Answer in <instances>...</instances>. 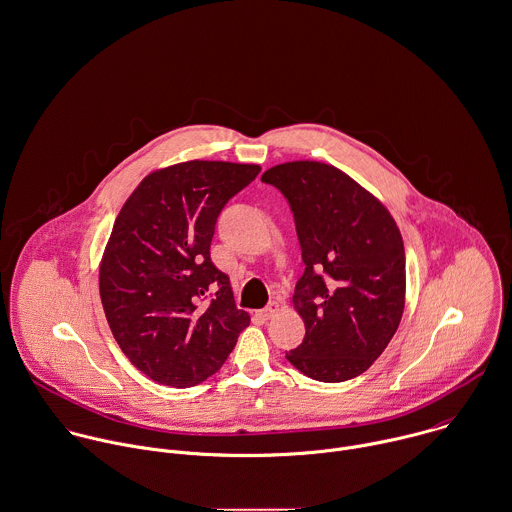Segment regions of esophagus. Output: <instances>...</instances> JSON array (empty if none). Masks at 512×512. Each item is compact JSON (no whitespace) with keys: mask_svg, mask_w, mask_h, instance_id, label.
<instances>
[{"mask_svg":"<svg viewBox=\"0 0 512 512\" xmlns=\"http://www.w3.org/2000/svg\"><path fill=\"white\" fill-rule=\"evenodd\" d=\"M278 310H280V304H278V302H270V304H268L260 314H262V318H266V320H268V318H272Z\"/></svg>","mask_w":512,"mask_h":512,"instance_id":"34e87169","label":"esophagus"}]
</instances>
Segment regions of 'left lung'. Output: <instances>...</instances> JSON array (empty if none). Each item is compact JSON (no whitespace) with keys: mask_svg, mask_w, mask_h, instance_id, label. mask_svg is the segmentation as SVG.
Returning <instances> with one entry per match:
<instances>
[{"mask_svg":"<svg viewBox=\"0 0 512 512\" xmlns=\"http://www.w3.org/2000/svg\"><path fill=\"white\" fill-rule=\"evenodd\" d=\"M262 182L290 204L306 264L294 308L304 341L286 359L340 383L363 373L397 332L405 306V248L387 208L332 165L294 161Z\"/></svg>","mask_w":512,"mask_h":512,"instance_id":"1","label":"left lung"}]
</instances>
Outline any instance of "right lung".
I'll return each instance as SVG.
<instances>
[{
    "label": "right lung",
    "mask_w": 512,
    "mask_h": 512,
    "mask_svg": "<svg viewBox=\"0 0 512 512\" xmlns=\"http://www.w3.org/2000/svg\"><path fill=\"white\" fill-rule=\"evenodd\" d=\"M258 172L222 161L151 172L113 224L99 270L103 310L123 353L157 383H202L250 324L210 242L226 202Z\"/></svg>",
    "instance_id": "1"
}]
</instances>
